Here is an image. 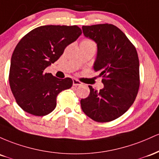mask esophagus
I'll return each mask as SVG.
<instances>
[{
	"mask_svg": "<svg viewBox=\"0 0 159 159\" xmlns=\"http://www.w3.org/2000/svg\"><path fill=\"white\" fill-rule=\"evenodd\" d=\"M73 85H74V86H77V85H81L82 83L80 81H79L78 80L74 79L73 80Z\"/></svg>",
	"mask_w": 159,
	"mask_h": 159,
	"instance_id": "34e87169",
	"label": "esophagus"
}]
</instances>
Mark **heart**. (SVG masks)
Instances as JSON below:
<instances>
[{"mask_svg": "<svg viewBox=\"0 0 159 159\" xmlns=\"http://www.w3.org/2000/svg\"><path fill=\"white\" fill-rule=\"evenodd\" d=\"M82 43H88V44H94V43L89 39H85L82 41Z\"/></svg>", "mask_w": 159, "mask_h": 159, "instance_id": "1", "label": "heart"}]
</instances>
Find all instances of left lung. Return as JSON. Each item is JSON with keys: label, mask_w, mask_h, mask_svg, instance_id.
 <instances>
[{"label": "left lung", "mask_w": 159, "mask_h": 159, "mask_svg": "<svg viewBox=\"0 0 159 159\" xmlns=\"http://www.w3.org/2000/svg\"><path fill=\"white\" fill-rule=\"evenodd\" d=\"M85 37L97 43L94 70L104 85L98 92L89 85V97L81 99L83 111L98 122L119 118L131 107L140 86L136 48L123 32L111 24L83 26Z\"/></svg>", "instance_id": "8db88e82"}]
</instances>
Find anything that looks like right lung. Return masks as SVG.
<instances>
[{
    "mask_svg": "<svg viewBox=\"0 0 159 159\" xmlns=\"http://www.w3.org/2000/svg\"><path fill=\"white\" fill-rule=\"evenodd\" d=\"M81 34L76 25H43L21 39L12 53L9 82L16 103L24 111L37 116L50 113L56 107L58 94L72 86L70 78L58 79L44 70Z\"/></svg>",
    "mask_w": 159,
    "mask_h": 159,
    "instance_id": "right-lung-1",
    "label": "right lung"
}]
</instances>
